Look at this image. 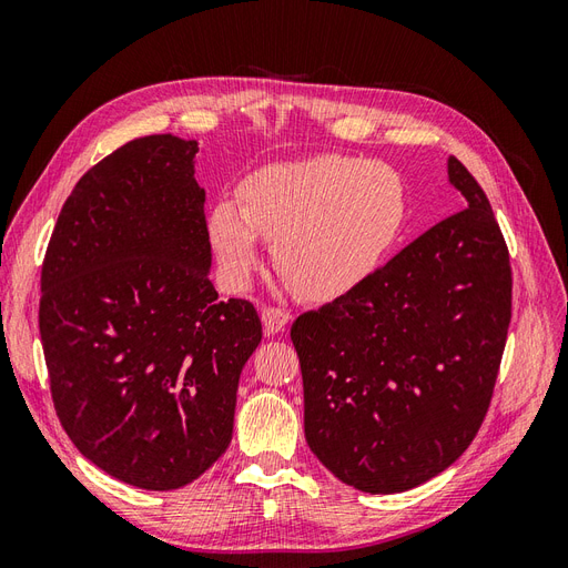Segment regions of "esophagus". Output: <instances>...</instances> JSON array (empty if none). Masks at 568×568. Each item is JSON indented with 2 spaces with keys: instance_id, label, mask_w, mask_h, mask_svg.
Segmentation results:
<instances>
[{
  "instance_id": "obj_1",
  "label": "esophagus",
  "mask_w": 568,
  "mask_h": 568,
  "mask_svg": "<svg viewBox=\"0 0 568 568\" xmlns=\"http://www.w3.org/2000/svg\"><path fill=\"white\" fill-rule=\"evenodd\" d=\"M261 317H263V326H265V334L267 336L270 334H280L284 326L288 324V320H291V315L280 305H265Z\"/></svg>"
}]
</instances>
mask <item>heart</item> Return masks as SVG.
Returning a JSON list of instances; mask_svg holds the SVG:
<instances>
[{
  "instance_id": "heart-1",
  "label": "heart",
  "mask_w": 568,
  "mask_h": 568,
  "mask_svg": "<svg viewBox=\"0 0 568 568\" xmlns=\"http://www.w3.org/2000/svg\"><path fill=\"white\" fill-rule=\"evenodd\" d=\"M405 217V186L386 163L317 153L274 163L220 201L211 242L234 284L253 274L272 239L274 265L311 298H336L379 267Z\"/></svg>"
}]
</instances>
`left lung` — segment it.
<instances>
[{
	"instance_id": "left-lung-1",
	"label": "left lung",
	"mask_w": 568,
	"mask_h": 568,
	"mask_svg": "<svg viewBox=\"0 0 568 568\" xmlns=\"http://www.w3.org/2000/svg\"><path fill=\"white\" fill-rule=\"evenodd\" d=\"M448 173L467 209L291 324L305 440L363 493H403L448 469L484 424L500 372L509 251L474 175L455 156Z\"/></svg>"
}]
</instances>
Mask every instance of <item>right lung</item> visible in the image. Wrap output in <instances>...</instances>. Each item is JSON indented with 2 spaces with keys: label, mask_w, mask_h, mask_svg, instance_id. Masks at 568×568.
<instances>
[{
  "label": "right lung",
  "mask_w": 568,
  "mask_h": 568,
  "mask_svg": "<svg viewBox=\"0 0 568 568\" xmlns=\"http://www.w3.org/2000/svg\"><path fill=\"white\" fill-rule=\"evenodd\" d=\"M196 142L149 134L80 178L42 263L40 336L57 417L99 469L144 490L192 484L227 450L263 338L209 280Z\"/></svg>",
  "instance_id": "obj_1"
}]
</instances>
